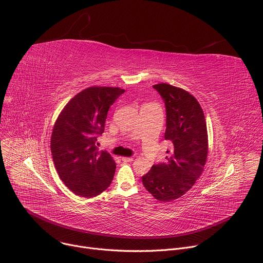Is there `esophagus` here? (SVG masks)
<instances>
[{"instance_id": "1", "label": "esophagus", "mask_w": 263, "mask_h": 263, "mask_svg": "<svg viewBox=\"0 0 263 263\" xmlns=\"http://www.w3.org/2000/svg\"><path fill=\"white\" fill-rule=\"evenodd\" d=\"M122 160L125 162H130V161H133V158L132 157H122Z\"/></svg>"}]
</instances>
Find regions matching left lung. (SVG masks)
<instances>
[{
    "label": "left lung",
    "mask_w": 263,
    "mask_h": 263,
    "mask_svg": "<svg viewBox=\"0 0 263 263\" xmlns=\"http://www.w3.org/2000/svg\"><path fill=\"white\" fill-rule=\"evenodd\" d=\"M166 108L164 138L172 141L165 163L153 165L142 176L145 190L162 202L176 200L189 192L200 178L208 155V134L203 109L197 99L166 83L153 86Z\"/></svg>",
    "instance_id": "8db88e82"
}]
</instances>
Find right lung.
<instances>
[{
  "instance_id": "right-lung-1",
  "label": "right lung",
  "mask_w": 263,
  "mask_h": 263,
  "mask_svg": "<svg viewBox=\"0 0 263 263\" xmlns=\"http://www.w3.org/2000/svg\"><path fill=\"white\" fill-rule=\"evenodd\" d=\"M124 92L120 87L85 88L68 101L55 122L53 161L60 179L74 195L96 197L114 179L117 164L109 153L99 151L97 137L104 132L110 106Z\"/></svg>"
}]
</instances>
